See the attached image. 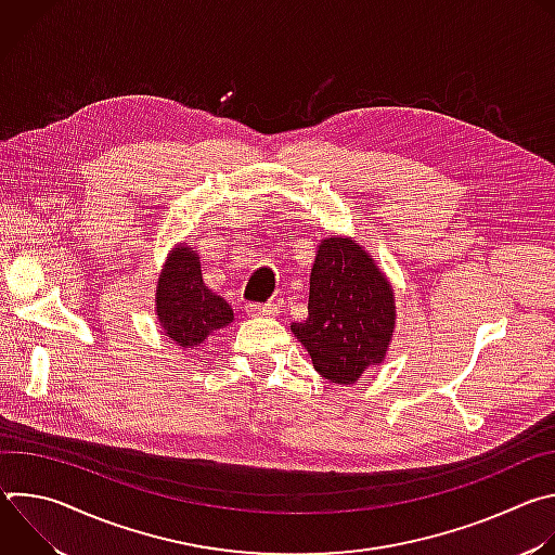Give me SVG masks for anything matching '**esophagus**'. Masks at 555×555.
<instances>
[{"mask_svg": "<svg viewBox=\"0 0 555 555\" xmlns=\"http://www.w3.org/2000/svg\"><path fill=\"white\" fill-rule=\"evenodd\" d=\"M246 311L250 315H276L279 307L274 302H248Z\"/></svg>", "mask_w": 555, "mask_h": 555, "instance_id": "34e87169", "label": "esophagus"}]
</instances>
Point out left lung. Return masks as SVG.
<instances>
[{
  "mask_svg": "<svg viewBox=\"0 0 555 555\" xmlns=\"http://www.w3.org/2000/svg\"><path fill=\"white\" fill-rule=\"evenodd\" d=\"M307 311L292 332L323 377L353 384L366 366L384 360L395 327L392 289L351 240H323L311 268Z\"/></svg>",
  "mask_w": 555,
  "mask_h": 555,
  "instance_id": "8db88e82",
  "label": "left lung"
}]
</instances>
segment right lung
<instances>
[{
    "mask_svg": "<svg viewBox=\"0 0 555 555\" xmlns=\"http://www.w3.org/2000/svg\"><path fill=\"white\" fill-rule=\"evenodd\" d=\"M155 307L160 327L180 347H195L232 321L230 305L204 285L199 257L186 246L169 257L157 281Z\"/></svg>",
    "mask_w": 555,
    "mask_h": 555,
    "instance_id": "1",
    "label": "right lung"
}]
</instances>
